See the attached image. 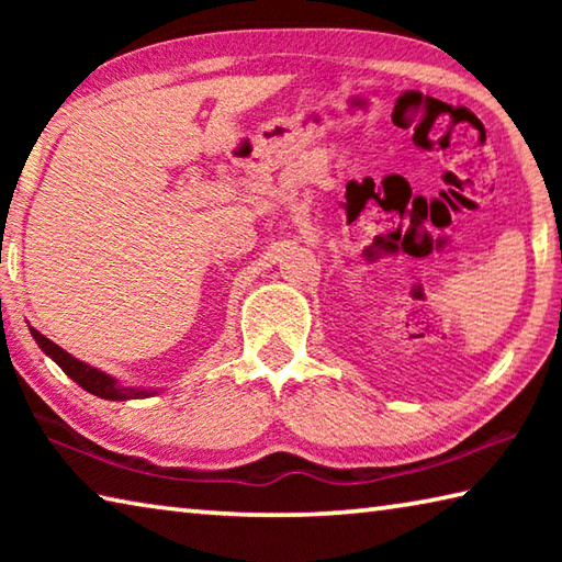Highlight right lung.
Returning a JSON list of instances; mask_svg holds the SVG:
<instances>
[{
	"label": "right lung",
	"mask_w": 562,
	"mask_h": 562,
	"mask_svg": "<svg viewBox=\"0 0 562 562\" xmlns=\"http://www.w3.org/2000/svg\"><path fill=\"white\" fill-rule=\"evenodd\" d=\"M32 337L36 339V345H40L46 355H49L56 364L64 369V374H69L76 384H79L81 389H87V392H91V394H97L101 398H111V402H123V398H140V396L150 394V392H146V389H133V386L116 384V379H111L103 372H99V369L83 364V361L71 357L69 351H64L61 347H56L52 339H46L36 329H32Z\"/></svg>",
	"instance_id": "add662e5"
}]
</instances>
